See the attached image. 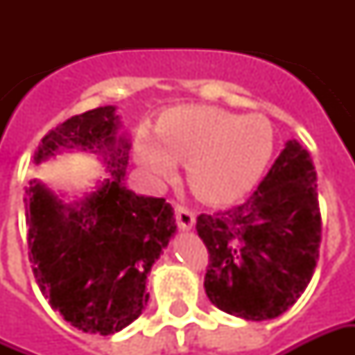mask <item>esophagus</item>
Wrapping results in <instances>:
<instances>
[{
    "instance_id": "34e87169",
    "label": "esophagus",
    "mask_w": 355,
    "mask_h": 355,
    "mask_svg": "<svg viewBox=\"0 0 355 355\" xmlns=\"http://www.w3.org/2000/svg\"><path fill=\"white\" fill-rule=\"evenodd\" d=\"M175 216H177L178 226L182 230H192L193 224H196V215H193L192 209L184 207V205H175Z\"/></svg>"
}]
</instances>
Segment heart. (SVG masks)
Returning <instances> with one entry per match:
<instances>
[{
  "instance_id": "obj_1",
  "label": "heart",
  "mask_w": 355,
  "mask_h": 355,
  "mask_svg": "<svg viewBox=\"0 0 355 355\" xmlns=\"http://www.w3.org/2000/svg\"><path fill=\"white\" fill-rule=\"evenodd\" d=\"M274 154V129L259 114L239 116L216 106H177L163 112L154 131L140 129L135 159L163 182L186 162V178L209 203H230L253 188Z\"/></svg>"
}]
</instances>
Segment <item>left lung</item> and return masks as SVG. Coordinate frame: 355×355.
<instances>
[{"label": "left lung", "instance_id": "left-lung-1", "mask_svg": "<svg viewBox=\"0 0 355 355\" xmlns=\"http://www.w3.org/2000/svg\"><path fill=\"white\" fill-rule=\"evenodd\" d=\"M196 230L209 251L203 287L218 310L251 321L287 312L320 259L318 177L308 150L289 140L245 203L200 215Z\"/></svg>", "mask_w": 355, "mask_h": 355}]
</instances>
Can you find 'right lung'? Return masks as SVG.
Instances as JSON below:
<instances>
[{"label": "right lung", "mask_w": 355, "mask_h": 355, "mask_svg": "<svg viewBox=\"0 0 355 355\" xmlns=\"http://www.w3.org/2000/svg\"><path fill=\"white\" fill-rule=\"evenodd\" d=\"M116 106L66 119L42 139L35 165L70 148L104 157L108 177L81 201L64 203L40 180L26 188L30 262L49 304L83 333L114 335L148 302L146 279L177 232L163 198L131 192L123 182L129 139Z\"/></svg>", "instance_id": "add662e5"}]
</instances>
